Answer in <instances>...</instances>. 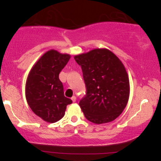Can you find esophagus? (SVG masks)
<instances>
[{
  "mask_svg": "<svg viewBox=\"0 0 161 161\" xmlns=\"http://www.w3.org/2000/svg\"><path fill=\"white\" fill-rule=\"evenodd\" d=\"M71 99H72V102H76V97H75V96H72Z\"/></svg>",
  "mask_w": 161,
  "mask_h": 161,
  "instance_id": "1",
  "label": "esophagus"
}]
</instances>
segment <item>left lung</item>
I'll list each match as a JSON object with an SVG mask.
<instances>
[{
	"instance_id": "1",
	"label": "left lung",
	"mask_w": 161,
	"mask_h": 161,
	"mask_svg": "<svg viewBox=\"0 0 161 161\" xmlns=\"http://www.w3.org/2000/svg\"><path fill=\"white\" fill-rule=\"evenodd\" d=\"M74 59L81 67L86 86V94L79 102L85 118L96 124L117 119L130 94L128 75L122 61L106 48L93 49Z\"/></svg>"
}]
</instances>
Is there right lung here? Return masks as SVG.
I'll return each mask as SVG.
<instances>
[{"instance_id":"add662e5","label":"right lung","mask_w":161,"mask_h":161,"mask_svg":"<svg viewBox=\"0 0 161 161\" xmlns=\"http://www.w3.org/2000/svg\"><path fill=\"white\" fill-rule=\"evenodd\" d=\"M70 55L50 50L31 68L25 83V98L32 111L42 120L53 123L64 116L72 101L64 97L59 74Z\"/></svg>"}]
</instances>
